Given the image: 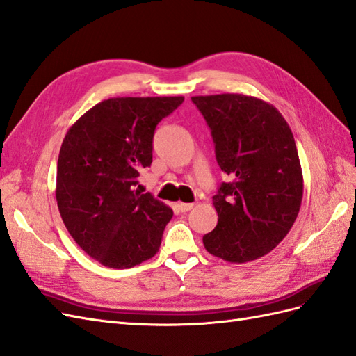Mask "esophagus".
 <instances>
[{"instance_id":"1","label":"esophagus","mask_w":356,"mask_h":356,"mask_svg":"<svg viewBox=\"0 0 356 356\" xmlns=\"http://www.w3.org/2000/svg\"><path fill=\"white\" fill-rule=\"evenodd\" d=\"M177 207H179L180 212H188L194 207V204L193 203H177Z\"/></svg>"}]
</instances>
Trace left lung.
<instances>
[{
  "label": "left lung",
  "mask_w": 356,
  "mask_h": 356,
  "mask_svg": "<svg viewBox=\"0 0 356 356\" xmlns=\"http://www.w3.org/2000/svg\"><path fill=\"white\" fill-rule=\"evenodd\" d=\"M193 102L212 129L218 163L233 179L212 198L218 224L203 236L204 248L230 263L257 260L286 238L302 203L293 134L259 97L222 93Z\"/></svg>",
  "instance_id": "8db88e82"
}]
</instances>
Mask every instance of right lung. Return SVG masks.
Returning <instances> with one entry per match:
<instances>
[{"instance_id":"add662e5","label":"right lung","mask_w":356,"mask_h":356,"mask_svg":"<svg viewBox=\"0 0 356 356\" xmlns=\"http://www.w3.org/2000/svg\"><path fill=\"white\" fill-rule=\"evenodd\" d=\"M184 96L111 97L69 127L57 162L61 220L91 259L129 269L159 251L172 209L135 188L152 163L153 134Z\"/></svg>"}]
</instances>
